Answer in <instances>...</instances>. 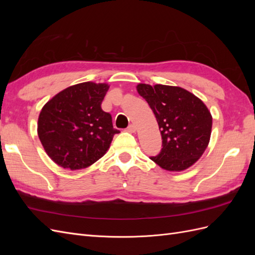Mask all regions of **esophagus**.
Wrapping results in <instances>:
<instances>
[{
    "instance_id": "esophagus-1",
    "label": "esophagus",
    "mask_w": 255,
    "mask_h": 255,
    "mask_svg": "<svg viewBox=\"0 0 255 255\" xmlns=\"http://www.w3.org/2000/svg\"><path fill=\"white\" fill-rule=\"evenodd\" d=\"M128 132H130V133H135L136 132V127L134 125H129L128 127Z\"/></svg>"
}]
</instances>
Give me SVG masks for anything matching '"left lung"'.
Instances as JSON below:
<instances>
[{"label": "left lung", "mask_w": 255, "mask_h": 255, "mask_svg": "<svg viewBox=\"0 0 255 255\" xmlns=\"http://www.w3.org/2000/svg\"><path fill=\"white\" fill-rule=\"evenodd\" d=\"M137 91L153 111L160 129V152L150 158L169 171H182L201 157L210 142L212 115L191 92L167 85L139 84Z\"/></svg>", "instance_id": "8db88e82"}]
</instances>
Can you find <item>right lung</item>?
I'll list each match as a JSON object with an SVG mask.
<instances>
[{
	"mask_svg": "<svg viewBox=\"0 0 255 255\" xmlns=\"http://www.w3.org/2000/svg\"><path fill=\"white\" fill-rule=\"evenodd\" d=\"M109 86L85 82L60 91L38 119V136L51 159L65 169L87 168L106 153L115 134L101 103Z\"/></svg>",
	"mask_w": 255,
	"mask_h": 255,
	"instance_id": "obj_1",
	"label": "right lung"
}]
</instances>
